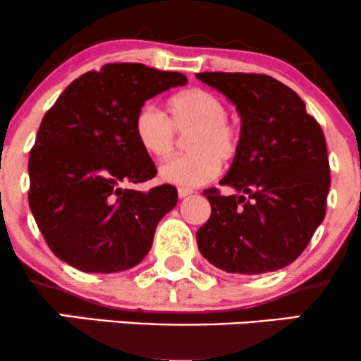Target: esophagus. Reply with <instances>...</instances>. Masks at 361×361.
<instances>
[{
  "label": "esophagus",
  "mask_w": 361,
  "mask_h": 361,
  "mask_svg": "<svg viewBox=\"0 0 361 361\" xmlns=\"http://www.w3.org/2000/svg\"><path fill=\"white\" fill-rule=\"evenodd\" d=\"M192 193H193V190H190V188H183V186H181V188H178V197L180 198L188 197V195H192Z\"/></svg>",
  "instance_id": "esophagus-1"
}]
</instances>
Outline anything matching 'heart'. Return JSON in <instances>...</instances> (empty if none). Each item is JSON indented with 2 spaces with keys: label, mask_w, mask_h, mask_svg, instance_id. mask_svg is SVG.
Returning <instances> with one entry per match:
<instances>
[{
  "label": "heart",
  "mask_w": 361,
  "mask_h": 361,
  "mask_svg": "<svg viewBox=\"0 0 361 361\" xmlns=\"http://www.w3.org/2000/svg\"><path fill=\"white\" fill-rule=\"evenodd\" d=\"M227 117L219 97L202 88H190L169 98L168 117L152 105L140 106L134 132L149 156L166 161L176 152L180 135H188V154L163 164L161 178L181 186L209 183L239 151V132Z\"/></svg>",
  "instance_id": "1"
}]
</instances>
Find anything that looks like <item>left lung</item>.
Listing matches in <instances>:
<instances>
[{"label": "left lung", "mask_w": 361, "mask_h": 361, "mask_svg": "<svg viewBox=\"0 0 361 361\" xmlns=\"http://www.w3.org/2000/svg\"><path fill=\"white\" fill-rule=\"evenodd\" d=\"M241 115L239 151L222 186L204 190L212 214L198 250L229 273L259 275L295 261L326 215L329 159L317 120L293 90L267 74L198 73Z\"/></svg>", "instance_id": "1"}]
</instances>
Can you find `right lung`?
<instances>
[{
    "label": "right lung",
    "mask_w": 361,
    "mask_h": 361,
    "mask_svg": "<svg viewBox=\"0 0 361 361\" xmlns=\"http://www.w3.org/2000/svg\"><path fill=\"white\" fill-rule=\"evenodd\" d=\"M186 81L181 73L114 62L74 80L44 115L28 159V204L57 258L86 273L123 271L144 259L178 192L123 188L157 173L134 118L144 102Z\"/></svg>",
    "instance_id": "right-lung-1"
}]
</instances>
